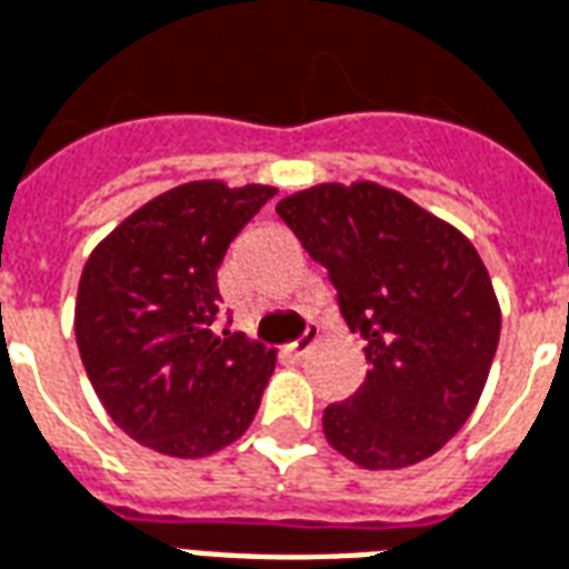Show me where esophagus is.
<instances>
[{"label":"esophagus","mask_w":569,"mask_h":569,"mask_svg":"<svg viewBox=\"0 0 569 569\" xmlns=\"http://www.w3.org/2000/svg\"><path fill=\"white\" fill-rule=\"evenodd\" d=\"M317 343H319V328L317 326H307L305 335H301V338H298L296 343H292V347H289V349H292L298 359H301V356H307V352L317 347Z\"/></svg>","instance_id":"esophagus-1"}]
</instances>
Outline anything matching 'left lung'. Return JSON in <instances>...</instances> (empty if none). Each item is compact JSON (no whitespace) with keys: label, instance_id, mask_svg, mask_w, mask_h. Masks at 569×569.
Instances as JSON below:
<instances>
[{"label":"left lung","instance_id":"1","mask_svg":"<svg viewBox=\"0 0 569 569\" xmlns=\"http://www.w3.org/2000/svg\"><path fill=\"white\" fill-rule=\"evenodd\" d=\"M280 220L338 289L368 340L356 395L328 403L326 440L365 470L431 458L473 413L500 340V305L465 234L370 180L286 196Z\"/></svg>","mask_w":569,"mask_h":569}]
</instances>
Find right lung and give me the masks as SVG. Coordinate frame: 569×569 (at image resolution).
Instances as JSON below:
<instances>
[{"label": "right lung", "instance_id": "right-lung-1", "mask_svg": "<svg viewBox=\"0 0 569 569\" xmlns=\"http://www.w3.org/2000/svg\"><path fill=\"white\" fill-rule=\"evenodd\" d=\"M277 189L192 180L147 201L83 264L74 338L117 428L171 458H204L250 428L273 349L217 326V271Z\"/></svg>", "mask_w": 569, "mask_h": 569}]
</instances>
